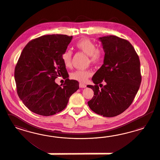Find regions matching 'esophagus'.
Segmentation results:
<instances>
[{"label": "esophagus", "mask_w": 160, "mask_h": 160, "mask_svg": "<svg viewBox=\"0 0 160 160\" xmlns=\"http://www.w3.org/2000/svg\"><path fill=\"white\" fill-rule=\"evenodd\" d=\"M79 87H80V88H86V85L84 84H82V83H80Z\"/></svg>", "instance_id": "1"}]
</instances>
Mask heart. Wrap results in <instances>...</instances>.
Masks as SVG:
<instances>
[{"label":"heart","instance_id":"b5f03b06","mask_svg":"<svg viewBox=\"0 0 160 160\" xmlns=\"http://www.w3.org/2000/svg\"><path fill=\"white\" fill-rule=\"evenodd\" d=\"M77 48L88 56L90 62L93 64L98 63L102 58V52L99 48H97L96 44L87 38H84L78 40L76 43ZM72 58V50L68 49L62 54V60L64 65L68 68L71 66ZM91 76V73L87 70H77L72 73L71 78L81 82H85L88 78Z\"/></svg>","mask_w":160,"mask_h":160}]
</instances>
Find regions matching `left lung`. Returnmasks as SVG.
<instances>
[{"mask_svg": "<svg viewBox=\"0 0 160 160\" xmlns=\"http://www.w3.org/2000/svg\"><path fill=\"white\" fill-rule=\"evenodd\" d=\"M105 53L103 64L92 76L90 109L107 117L120 114L133 102L140 86V62L131 44L116 36L99 38ZM105 82L103 87L101 83ZM99 84L101 89L99 88Z\"/></svg>", "mask_w": 160, "mask_h": 160, "instance_id": "left-lung-1", "label": "left lung"}]
</instances>
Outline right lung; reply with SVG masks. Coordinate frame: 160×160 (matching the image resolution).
I'll list each match as a JSON object with an SVG mask.
<instances>
[{"mask_svg":"<svg viewBox=\"0 0 160 160\" xmlns=\"http://www.w3.org/2000/svg\"><path fill=\"white\" fill-rule=\"evenodd\" d=\"M73 36L44 35L29 42L23 48L15 70L17 92L31 112L44 116L54 115L67 106L79 83L69 80L62 54ZM66 78L63 87L54 82L58 76Z\"/></svg>","mask_w":160,"mask_h":160,"instance_id":"obj_1","label":"right lung"}]
</instances>
